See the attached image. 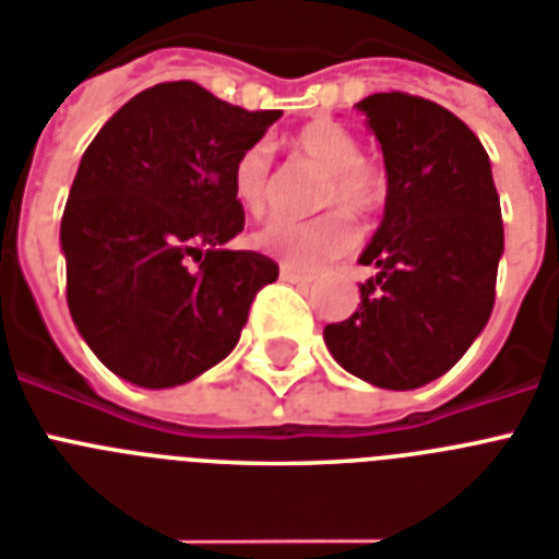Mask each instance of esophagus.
<instances>
[{
	"instance_id": "obj_1",
	"label": "esophagus",
	"mask_w": 559,
	"mask_h": 559,
	"mask_svg": "<svg viewBox=\"0 0 559 559\" xmlns=\"http://www.w3.org/2000/svg\"><path fill=\"white\" fill-rule=\"evenodd\" d=\"M281 281H289V284H298V287H307V284H312V275H307V272H298L293 270V266H281Z\"/></svg>"
}]
</instances>
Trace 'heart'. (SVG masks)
Listing matches in <instances>:
<instances>
[{"label": "heart", "mask_w": 559, "mask_h": 559, "mask_svg": "<svg viewBox=\"0 0 559 559\" xmlns=\"http://www.w3.org/2000/svg\"><path fill=\"white\" fill-rule=\"evenodd\" d=\"M293 148L324 171L316 206H342L361 217L382 209L388 198V171L382 163L361 154V143L350 129L333 120L310 122L295 134ZM233 192L252 215L266 212L272 201L270 143H252L238 154L233 166ZM342 209H330L310 221L272 217L252 235V243L293 270H319L356 247V226Z\"/></svg>", "instance_id": "b5f03b06"}]
</instances>
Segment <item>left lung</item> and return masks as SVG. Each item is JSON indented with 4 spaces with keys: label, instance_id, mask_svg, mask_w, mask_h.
<instances>
[{
    "label": "left lung",
    "instance_id": "obj_1",
    "mask_svg": "<svg viewBox=\"0 0 559 559\" xmlns=\"http://www.w3.org/2000/svg\"><path fill=\"white\" fill-rule=\"evenodd\" d=\"M356 108L382 143L388 203L358 258L376 275L324 342L347 373L413 390L448 373L491 319L500 194L479 138L433 99L388 91Z\"/></svg>",
    "mask_w": 559,
    "mask_h": 559
}]
</instances>
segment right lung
<instances>
[{"mask_svg":"<svg viewBox=\"0 0 559 559\" xmlns=\"http://www.w3.org/2000/svg\"><path fill=\"white\" fill-rule=\"evenodd\" d=\"M278 117L177 80L140 91L85 148L59 226L68 310L126 382L175 388L206 373L278 278L272 258L224 249L243 229L235 160Z\"/></svg>","mask_w":559,"mask_h":559,"instance_id":"add662e5","label":"right lung"}]
</instances>
